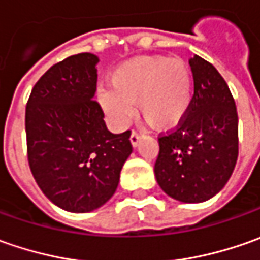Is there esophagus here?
Returning a JSON list of instances; mask_svg holds the SVG:
<instances>
[{
	"label": "esophagus",
	"instance_id": "1",
	"mask_svg": "<svg viewBox=\"0 0 260 260\" xmlns=\"http://www.w3.org/2000/svg\"><path fill=\"white\" fill-rule=\"evenodd\" d=\"M140 139H142V136L139 135V133H136V132H133L132 136H130V143H132V146H133V147H137L139 142H140Z\"/></svg>",
	"mask_w": 260,
	"mask_h": 260
}]
</instances>
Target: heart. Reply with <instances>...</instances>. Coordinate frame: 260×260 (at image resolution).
I'll list each match as a JSON object with an SVG mask.
<instances>
[{"label":"heart","instance_id":"obj_1","mask_svg":"<svg viewBox=\"0 0 260 260\" xmlns=\"http://www.w3.org/2000/svg\"><path fill=\"white\" fill-rule=\"evenodd\" d=\"M111 89H101L96 98L115 127H125L140 114L159 130H174L184 123L194 98L191 68L182 59L139 56L125 60L110 74Z\"/></svg>","mask_w":260,"mask_h":260}]
</instances>
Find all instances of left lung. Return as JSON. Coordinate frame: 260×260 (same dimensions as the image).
Segmentation results:
<instances>
[{"instance_id":"1","label":"left lung","mask_w":260,"mask_h":260,"mask_svg":"<svg viewBox=\"0 0 260 260\" xmlns=\"http://www.w3.org/2000/svg\"><path fill=\"white\" fill-rule=\"evenodd\" d=\"M194 76L191 110L174 133L159 137L155 176L181 203H204L233 174L239 155V118L229 86L210 62L189 59Z\"/></svg>"}]
</instances>
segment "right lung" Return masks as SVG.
<instances>
[{
  "instance_id": "add662e5",
  "label": "right lung",
  "mask_w": 260,
  "mask_h": 260,
  "mask_svg": "<svg viewBox=\"0 0 260 260\" xmlns=\"http://www.w3.org/2000/svg\"><path fill=\"white\" fill-rule=\"evenodd\" d=\"M98 62L92 53H78L53 65L25 107L31 174L43 194L71 213L103 207L133 152L132 133H111L94 100Z\"/></svg>"
}]
</instances>
